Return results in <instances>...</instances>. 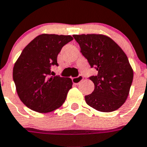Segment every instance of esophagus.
<instances>
[{"mask_svg": "<svg viewBox=\"0 0 147 147\" xmlns=\"http://www.w3.org/2000/svg\"><path fill=\"white\" fill-rule=\"evenodd\" d=\"M82 81H83V76H79L76 78H72V82L75 84H79Z\"/></svg>", "mask_w": 147, "mask_h": 147, "instance_id": "34e87169", "label": "esophagus"}]
</instances>
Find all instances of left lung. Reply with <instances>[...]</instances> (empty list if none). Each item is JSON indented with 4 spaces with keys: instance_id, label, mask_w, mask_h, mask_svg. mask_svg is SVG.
<instances>
[{
    "instance_id": "left-lung-1",
    "label": "left lung",
    "mask_w": 147,
    "mask_h": 147,
    "mask_svg": "<svg viewBox=\"0 0 147 147\" xmlns=\"http://www.w3.org/2000/svg\"><path fill=\"white\" fill-rule=\"evenodd\" d=\"M81 52L98 74L90 79L94 90L85 96L89 106L101 112L117 110L128 98L133 69L126 55L111 38L103 34L73 35Z\"/></svg>"
}]
</instances>
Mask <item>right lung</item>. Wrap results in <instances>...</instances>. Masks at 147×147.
Returning <instances> with one entry per match:
<instances>
[{"label": "right lung", "mask_w": 147, "mask_h": 147, "mask_svg": "<svg viewBox=\"0 0 147 147\" xmlns=\"http://www.w3.org/2000/svg\"><path fill=\"white\" fill-rule=\"evenodd\" d=\"M72 39L69 35L37 36L23 49L15 63L13 77L17 93L30 109L49 113L64 103L72 81L70 78L51 76V67L58 66L57 55Z\"/></svg>", "instance_id": "1"}]
</instances>
